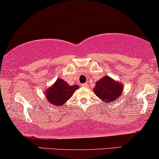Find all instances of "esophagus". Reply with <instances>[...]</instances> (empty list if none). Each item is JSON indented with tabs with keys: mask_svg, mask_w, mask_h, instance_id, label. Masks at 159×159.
I'll return each instance as SVG.
<instances>
[{
	"mask_svg": "<svg viewBox=\"0 0 159 159\" xmlns=\"http://www.w3.org/2000/svg\"><path fill=\"white\" fill-rule=\"evenodd\" d=\"M83 87H88L89 86L88 83H85V84H83Z\"/></svg>",
	"mask_w": 159,
	"mask_h": 159,
	"instance_id": "obj_1",
	"label": "esophagus"
}]
</instances>
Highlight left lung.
I'll list each match as a JSON object with an SVG mask.
<instances>
[{"mask_svg": "<svg viewBox=\"0 0 159 159\" xmlns=\"http://www.w3.org/2000/svg\"><path fill=\"white\" fill-rule=\"evenodd\" d=\"M94 92L103 102L112 103L121 96L122 85L118 82H115L110 76H106L96 83Z\"/></svg>", "mask_w": 159, "mask_h": 159, "instance_id": "obj_1", "label": "left lung"}]
</instances>
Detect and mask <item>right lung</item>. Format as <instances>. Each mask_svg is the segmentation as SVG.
Wrapping results in <instances>:
<instances>
[{
    "instance_id": "right-lung-1",
    "label": "right lung",
    "mask_w": 159,
    "mask_h": 159,
    "mask_svg": "<svg viewBox=\"0 0 159 159\" xmlns=\"http://www.w3.org/2000/svg\"><path fill=\"white\" fill-rule=\"evenodd\" d=\"M79 86L76 85H69L62 79H58L55 84L46 91V97L48 101L55 106H62L65 104L75 90H76Z\"/></svg>"
}]
</instances>
